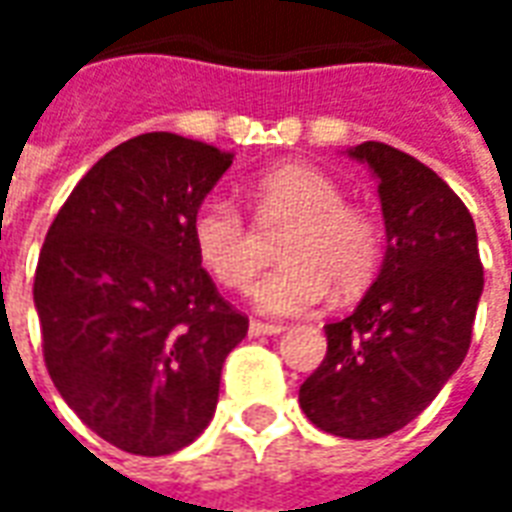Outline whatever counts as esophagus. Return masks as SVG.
I'll list each match as a JSON object with an SVG mask.
<instances>
[{
	"instance_id": "34e87169",
	"label": "esophagus",
	"mask_w": 512,
	"mask_h": 512,
	"mask_svg": "<svg viewBox=\"0 0 512 512\" xmlns=\"http://www.w3.org/2000/svg\"><path fill=\"white\" fill-rule=\"evenodd\" d=\"M285 330L282 324H268V321H249V335H280Z\"/></svg>"
}]
</instances>
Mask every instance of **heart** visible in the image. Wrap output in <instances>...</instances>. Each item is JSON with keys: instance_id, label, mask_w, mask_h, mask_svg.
<instances>
[{"instance_id": "heart-1", "label": "heart", "mask_w": 512, "mask_h": 512, "mask_svg": "<svg viewBox=\"0 0 512 512\" xmlns=\"http://www.w3.org/2000/svg\"><path fill=\"white\" fill-rule=\"evenodd\" d=\"M266 213L296 221L282 244L277 268L257 282L255 305L274 316L316 310L332 285L343 293L363 291L382 263V230L357 207L346 205L341 185L324 171L288 163L268 171L257 185ZM191 241L210 277L244 291L260 266V246L244 213L224 196H205L191 216Z\"/></svg>"}]
</instances>
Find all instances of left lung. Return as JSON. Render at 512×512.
<instances>
[{
  "label": "left lung",
  "instance_id": "8db88e82",
  "mask_svg": "<svg viewBox=\"0 0 512 512\" xmlns=\"http://www.w3.org/2000/svg\"><path fill=\"white\" fill-rule=\"evenodd\" d=\"M349 155L380 180L388 249L355 313L324 327L299 405L318 430L368 441L410 424L460 368L485 280L474 219L430 166L380 141Z\"/></svg>",
  "mask_w": 512,
  "mask_h": 512
}]
</instances>
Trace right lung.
<instances>
[{
  "instance_id": "obj_1",
  "label": "right lung",
  "mask_w": 512,
  "mask_h": 512,
  "mask_svg": "<svg viewBox=\"0 0 512 512\" xmlns=\"http://www.w3.org/2000/svg\"><path fill=\"white\" fill-rule=\"evenodd\" d=\"M230 152L174 132L110 149L71 191L35 268L46 371L99 438L171 455L199 438L249 330L210 280L191 216Z\"/></svg>"
}]
</instances>
